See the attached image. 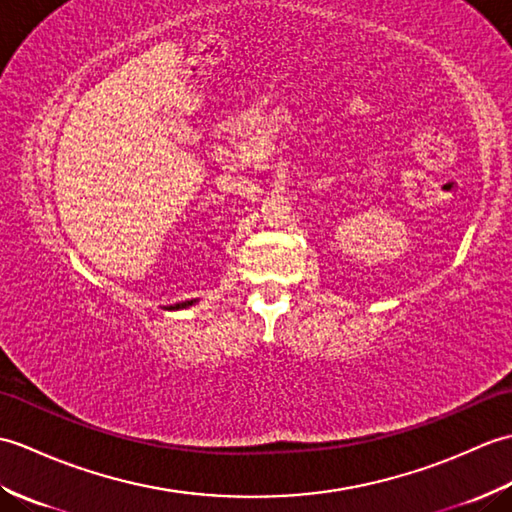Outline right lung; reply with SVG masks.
Returning a JSON list of instances; mask_svg holds the SVG:
<instances>
[{"label":"right lung","mask_w":512,"mask_h":512,"mask_svg":"<svg viewBox=\"0 0 512 512\" xmlns=\"http://www.w3.org/2000/svg\"><path fill=\"white\" fill-rule=\"evenodd\" d=\"M193 303H198V301H195V299H191V301L173 303V306H167V310H184V308H189V306H193Z\"/></svg>","instance_id":"1"}]
</instances>
